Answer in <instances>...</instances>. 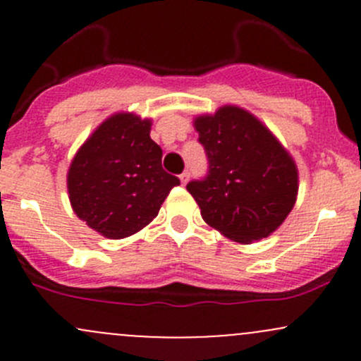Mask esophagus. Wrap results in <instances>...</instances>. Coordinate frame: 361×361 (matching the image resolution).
<instances>
[{"label": "esophagus", "mask_w": 361, "mask_h": 361, "mask_svg": "<svg viewBox=\"0 0 361 361\" xmlns=\"http://www.w3.org/2000/svg\"><path fill=\"white\" fill-rule=\"evenodd\" d=\"M188 178H190V174H188V173H183V174H180V181H181V185H187Z\"/></svg>", "instance_id": "34e87169"}]
</instances>
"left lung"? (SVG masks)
Listing matches in <instances>:
<instances>
[{
    "label": "left lung",
    "instance_id": "8db88e82",
    "mask_svg": "<svg viewBox=\"0 0 361 361\" xmlns=\"http://www.w3.org/2000/svg\"><path fill=\"white\" fill-rule=\"evenodd\" d=\"M209 174L187 190L209 227L241 245L269 238L293 209L298 169L264 122L235 104L194 118Z\"/></svg>",
    "mask_w": 361,
    "mask_h": 361
}]
</instances>
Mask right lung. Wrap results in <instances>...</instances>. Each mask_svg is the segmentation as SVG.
Instances as JSON below:
<instances>
[{"mask_svg":"<svg viewBox=\"0 0 361 361\" xmlns=\"http://www.w3.org/2000/svg\"><path fill=\"white\" fill-rule=\"evenodd\" d=\"M152 118L108 116L76 150L66 174L73 211L92 231L123 239L147 227L180 180L162 169Z\"/></svg>","mask_w":361,"mask_h":361,"instance_id":"add662e5","label":"right lung"}]
</instances>
